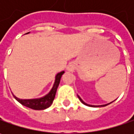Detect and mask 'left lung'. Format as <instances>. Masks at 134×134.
<instances>
[{
	"label": "left lung",
	"mask_w": 134,
	"mask_h": 134,
	"mask_svg": "<svg viewBox=\"0 0 134 134\" xmlns=\"http://www.w3.org/2000/svg\"><path fill=\"white\" fill-rule=\"evenodd\" d=\"M77 97H78V98L80 99V100L84 104V105H86V106H89V107H105V106L108 105V104H110V103H112V102H110V103H109V104H104V105H99V106H96V105H90V104H86V103H85L83 100H82L81 98H80V97L79 96V95H77Z\"/></svg>",
	"instance_id": "obj_1"
}]
</instances>
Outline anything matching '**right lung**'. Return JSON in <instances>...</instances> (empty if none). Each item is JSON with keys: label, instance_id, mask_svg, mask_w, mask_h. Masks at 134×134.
<instances>
[{"label": "right lung", "instance_id": "obj_1", "mask_svg": "<svg viewBox=\"0 0 134 134\" xmlns=\"http://www.w3.org/2000/svg\"><path fill=\"white\" fill-rule=\"evenodd\" d=\"M29 34V33H27ZM65 73L64 71H60L55 77V81H54V86L52 89L46 95H44L42 98H34V99H20L17 98L15 95H13L14 98L18 100L20 104L22 105L25 106L27 107H29L30 109L36 110H42L48 108L52 104L53 100L55 98V95L57 92V90L58 88V86L60 82V79L62 75Z\"/></svg>", "mask_w": 134, "mask_h": 134}]
</instances>
